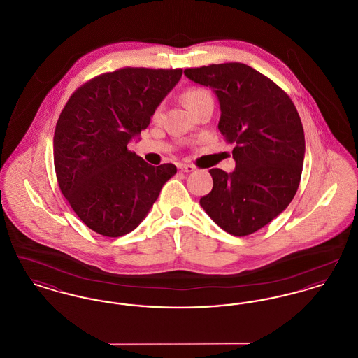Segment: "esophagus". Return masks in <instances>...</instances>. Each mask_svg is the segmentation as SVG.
I'll list each match as a JSON object with an SVG mask.
<instances>
[{"label": "esophagus", "mask_w": 358, "mask_h": 358, "mask_svg": "<svg viewBox=\"0 0 358 358\" xmlns=\"http://www.w3.org/2000/svg\"><path fill=\"white\" fill-rule=\"evenodd\" d=\"M178 171L181 173H192L194 171V166L193 165H187V164H180L178 165Z\"/></svg>", "instance_id": "esophagus-1"}]
</instances>
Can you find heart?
Here are the masks:
<instances>
[{"instance_id":"heart-1","label":"heart","mask_w":358,"mask_h":358,"mask_svg":"<svg viewBox=\"0 0 358 358\" xmlns=\"http://www.w3.org/2000/svg\"><path fill=\"white\" fill-rule=\"evenodd\" d=\"M184 101H185L187 107L190 110H194L200 104L208 102V101H212V96H210V94L206 90H203V88H192L184 95Z\"/></svg>"}]
</instances>
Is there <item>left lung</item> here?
Returning a JSON list of instances; mask_svg holds the SVG:
<instances>
[{
    "mask_svg": "<svg viewBox=\"0 0 358 358\" xmlns=\"http://www.w3.org/2000/svg\"><path fill=\"white\" fill-rule=\"evenodd\" d=\"M184 75L215 92L219 130L235 146V171L210 169L213 187L200 205L225 232L251 235L279 216L299 187L305 134L298 111L273 80L241 63L187 69Z\"/></svg>",
    "mask_w": 358,
    "mask_h": 358,
    "instance_id": "8db88e82",
    "label": "left lung"
}]
</instances>
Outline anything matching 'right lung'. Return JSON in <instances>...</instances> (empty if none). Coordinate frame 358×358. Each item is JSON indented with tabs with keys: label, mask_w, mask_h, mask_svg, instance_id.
<instances>
[{
	"label": "right lung",
	"mask_w": 358,
	"mask_h": 358,
	"mask_svg": "<svg viewBox=\"0 0 358 358\" xmlns=\"http://www.w3.org/2000/svg\"><path fill=\"white\" fill-rule=\"evenodd\" d=\"M182 69H123L78 88L56 123L53 161L60 190L96 234L120 238L142 222L177 168L152 166L127 150Z\"/></svg>",
	"instance_id": "obj_1"
}]
</instances>
